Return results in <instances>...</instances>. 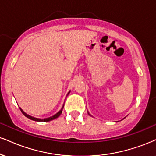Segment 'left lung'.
Listing matches in <instances>:
<instances>
[{
    "label": "left lung",
    "mask_w": 156,
    "mask_h": 156,
    "mask_svg": "<svg viewBox=\"0 0 156 156\" xmlns=\"http://www.w3.org/2000/svg\"><path fill=\"white\" fill-rule=\"evenodd\" d=\"M87 113H88V114H89V115H90V116H91V115H90V113L89 112H88V111H87ZM125 118H126V117H124V119H124Z\"/></svg>",
    "instance_id": "1"
}]
</instances>
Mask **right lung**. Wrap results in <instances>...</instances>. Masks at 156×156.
<instances>
[{"instance_id":"right-lung-1","label":"right lung","mask_w":156,"mask_h":156,"mask_svg":"<svg viewBox=\"0 0 156 156\" xmlns=\"http://www.w3.org/2000/svg\"><path fill=\"white\" fill-rule=\"evenodd\" d=\"M69 93H70V91H69V93H67V95H68ZM67 95H66V96H67ZM63 106H64V104L63 105L62 108H61V110L59 111L58 112L55 113V114L53 115V116H51V117H48V118H45V119H39V118H35V117H33V116H30V115H29V114H27V113H25L24 111H23L22 108H20L21 111H22L23 114H24V116L27 117V118H28V119H31V120H32V121H35V122H50V121H52V120H53V119H57L58 117L59 116H60V115L61 114V113H62V111H63Z\"/></svg>"}]
</instances>
